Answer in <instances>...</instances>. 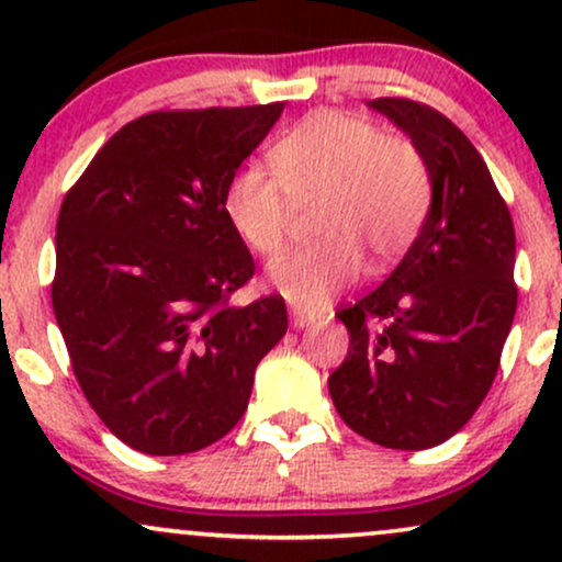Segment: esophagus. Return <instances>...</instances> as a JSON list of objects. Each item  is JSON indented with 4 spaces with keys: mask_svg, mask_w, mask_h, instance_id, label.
I'll return each instance as SVG.
<instances>
[{
    "mask_svg": "<svg viewBox=\"0 0 562 562\" xmlns=\"http://www.w3.org/2000/svg\"><path fill=\"white\" fill-rule=\"evenodd\" d=\"M290 319H293V327H308V325H314V314H308V312H303V308H293V314H290Z\"/></svg>",
    "mask_w": 562,
    "mask_h": 562,
    "instance_id": "34e87169",
    "label": "esophagus"
}]
</instances>
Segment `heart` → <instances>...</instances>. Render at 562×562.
I'll return each mask as SVG.
<instances>
[{
  "label": "heart",
  "mask_w": 562,
  "mask_h": 562,
  "mask_svg": "<svg viewBox=\"0 0 562 562\" xmlns=\"http://www.w3.org/2000/svg\"><path fill=\"white\" fill-rule=\"evenodd\" d=\"M274 171L232 173L224 214L254 254L285 248L295 209H314L322 243L269 263V282L301 308H319L362 272L396 261L430 209V169L412 139L353 113L319 111L272 147Z\"/></svg>",
  "instance_id": "obj_1"
}]
</instances>
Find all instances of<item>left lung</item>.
I'll use <instances>...</instances> for the list:
<instances>
[{"instance_id":"left-lung-1","label":"left lung","mask_w":562,"mask_h":562,"mask_svg":"<svg viewBox=\"0 0 562 562\" xmlns=\"http://www.w3.org/2000/svg\"><path fill=\"white\" fill-rule=\"evenodd\" d=\"M430 169L425 224L383 285L338 308L348 353L327 380L351 430L385 449H430L475 415L518 306L515 229L473 142L406 97L370 102Z\"/></svg>"}]
</instances>
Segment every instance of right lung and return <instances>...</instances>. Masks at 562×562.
Masks as SVG:
<instances>
[{"label":"right lung","instance_id":"obj_1","mask_svg":"<svg viewBox=\"0 0 562 562\" xmlns=\"http://www.w3.org/2000/svg\"><path fill=\"white\" fill-rule=\"evenodd\" d=\"M280 113H145L63 198L55 319L89 406L126 447L190 454L227 436L288 330L282 295L229 303L256 263L224 214L232 173Z\"/></svg>","mask_w":562,"mask_h":562}]
</instances>
